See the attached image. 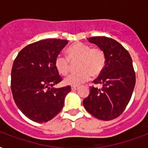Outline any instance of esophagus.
<instances>
[{
  "mask_svg": "<svg viewBox=\"0 0 148 148\" xmlns=\"http://www.w3.org/2000/svg\"><path fill=\"white\" fill-rule=\"evenodd\" d=\"M78 88V86H72L71 90H76Z\"/></svg>",
  "mask_w": 148,
  "mask_h": 148,
  "instance_id": "esophagus-1",
  "label": "esophagus"
}]
</instances>
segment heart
I'll use <instances>...</instances> for the list:
<instances>
[{
  "instance_id": "obj_1",
  "label": "heart",
  "mask_w": 148,
  "mask_h": 148,
  "mask_svg": "<svg viewBox=\"0 0 148 148\" xmlns=\"http://www.w3.org/2000/svg\"><path fill=\"white\" fill-rule=\"evenodd\" d=\"M76 63L74 74L66 77V85L78 86L89 80L90 76L97 77L105 68V52L100 47H91L83 43H75L66 50V58L58 55L54 59V67L58 74L66 76L71 68V63Z\"/></svg>"
}]
</instances>
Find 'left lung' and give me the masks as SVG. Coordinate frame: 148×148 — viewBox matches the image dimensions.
<instances>
[{
    "instance_id": "obj_1",
    "label": "left lung",
    "mask_w": 148,
    "mask_h": 148,
    "mask_svg": "<svg viewBox=\"0 0 148 148\" xmlns=\"http://www.w3.org/2000/svg\"><path fill=\"white\" fill-rule=\"evenodd\" d=\"M89 41L105 52L107 63L103 72L93 81L90 94L83 101L85 109L97 119L110 121L124 112L131 100L136 76L132 59L120 43L106 37H92Z\"/></svg>"
}]
</instances>
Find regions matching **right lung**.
I'll list each match as a JSON object with an SVG mask.
<instances>
[{
	"label": "right lung",
	"instance_id": "1",
	"mask_svg": "<svg viewBox=\"0 0 148 148\" xmlns=\"http://www.w3.org/2000/svg\"><path fill=\"white\" fill-rule=\"evenodd\" d=\"M67 40L45 39L27 45L13 64L10 88L17 108L29 119L47 122L62 110L71 91L66 86L53 88L62 81L54 67V59Z\"/></svg>",
	"mask_w": 148,
	"mask_h": 148
}]
</instances>
